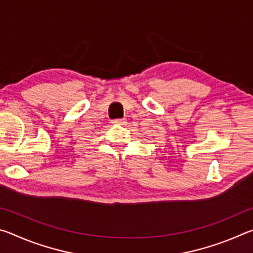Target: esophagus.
<instances>
[{"label":"esophagus","mask_w":253,"mask_h":253,"mask_svg":"<svg viewBox=\"0 0 253 253\" xmlns=\"http://www.w3.org/2000/svg\"><path fill=\"white\" fill-rule=\"evenodd\" d=\"M113 123L117 124V125H125L126 121L125 119H115V121H113Z\"/></svg>","instance_id":"esophagus-1"}]
</instances>
